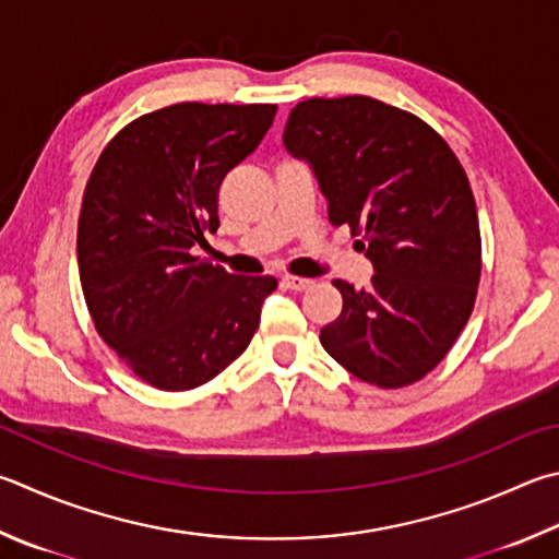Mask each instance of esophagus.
Wrapping results in <instances>:
<instances>
[{
    "label": "esophagus",
    "mask_w": 559,
    "mask_h": 559,
    "mask_svg": "<svg viewBox=\"0 0 559 559\" xmlns=\"http://www.w3.org/2000/svg\"><path fill=\"white\" fill-rule=\"evenodd\" d=\"M283 286L290 290H308L312 286V281L300 278V276H283Z\"/></svg>",
    "instance_id": "1"
}]
</instances>
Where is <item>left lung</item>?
<instances>
[{
    "label": "left lung",
    "mask_w": 559,
    "mask_h": 559,
    "mask_svg": "<svg viewBox=\"0 0 559 559\" xmlns=\"http://www.w3.org/2000/svg\"><path fill=\"white\" fill-rule=\"evenodd\" d=\"M283 144L306 158L373 263L367 288L332 281L340 318L320 342L359 381L403 389L448 357L474 310L481 235L460 158L438 131L381 99L312 97L290 109Z\"/></svg>",
    "instance_id": "1"
}]
</instances>
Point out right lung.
<instances>
[{
    "label": "right lung",
    "mask_w": 559,
    "mask_h": 559,
    "mask_svg": "<svg viewBox=\"0 0 559 559\" xmlns=\"http://www.w3.org/2000/svg\"><path fill=\"white\" fill-rule=\"evenodd\" d=\"M276 105L180 103L117 131L85 186L78 269L95 330L141 381L190 391L249 347L278 281L231 276L192 253L219 227L225 176Z\"/></svg>",
    "instance_id": "obj_1"
}]
</instances>
